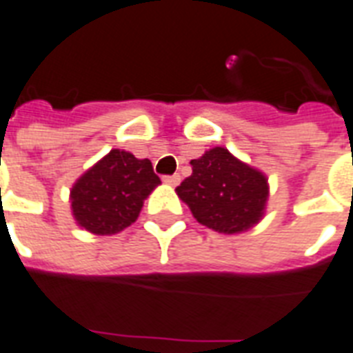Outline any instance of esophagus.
<instances>
[{"label": "esophagus", "mask_w": 353, "mask_h": 353, "mask_svg": "<svg viewBox=\"0 0 353 353\" xmlns=\"http://www.w3.org/2000/svg\"><path fill=\"white\" fill-rule=\"evenodd\" d=\"M163 182L169 185H176L180 182V174H168V176H163Z\"/></svg>", "instance_id": "34e87169"}]
</instances>
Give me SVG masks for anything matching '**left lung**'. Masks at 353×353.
Wrapping results in <instances>:
<instances>
[{
	"instance_id": "obj_1",
	"label": "left lung",
	"mask_w": 353,
	"mask_h": 353,
	"mask_svg": "<svg viewBox=\"0 0 353 353\" xmlns=\"http://www.w3.org/2000/svg\"><path fill=\"white\" fill-rule=\"evenodd\" d=\"M193 173L176 194L205 228L233 235L259 224L266 210V174L241 162L225 148H213L191 160Z\"/></svg>"
}]
</instances>
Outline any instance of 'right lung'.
Segmentation results:
<instances>
[{
  "mask_svg": "<svg viewBox=\"0 0 353 353\" xmlns=\"http://www.w3.org/2000/svg\"><path fill=\"white\" fill-rule=\"evenodd\" d=\"M160 184L148 159L111 149L76 180L70 210L76 224L94 235H114L137 221L143 200Z\"/></svg>",
  "mask_w": 353,
  "mask_h": 353,
  "instance_id": "obj_1",
  "label": "right lung"
}]
</instances>
